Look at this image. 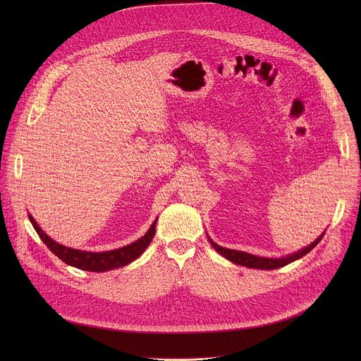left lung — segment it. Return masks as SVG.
<instances>
[{
	"label": "left lung",
	"mask_w": 361,
	"mask_h": 361,
	"mask_svg": "<svg viewBox=\"0 0 361 361\" xmlns=\"http://www.w3.org/2000/svg\"><path fill=\"white\" fill-rule=\"evenodd\" d=\"M326 233V231H324ZM324 233L316 238V241H313L310 245L304 247L302 250H298L293 254H288L286 257H281V259H266V257H259V255H252V254H248V252H244V251H237V250H230V248H224L219 244H216L210 237H209V241L210 244L216 248L217 252H220L223 257H226L227 260H230L231 263L234 264H238V266H244V267H248V269H259V270H274V269H280V267H284L298 259H301L302 255H305L307 252H310L319 243L320 240L323 238Z\"/></svg>",
	"instance_id": "1"
}]
</instances>
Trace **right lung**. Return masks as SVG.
I'll use <instances>...</instances> for the list:
<instances>
[{"mask_svg": "<svg viewBox=\"0 0 361 361\" xmlns=\"http://www.w3.org/2000/svg\"><path fill=\"white\" fill-rule=\"evenodd\" d=\"M28 217H30V221H31L34 230L39 235V238L49 248V251H53L60 260H63L66 264H68L71 267L85 270V271H95V273H104V271H109L113 269L124 267V266L130 264L131 262L137 260L138 257L145 251L148 244L151 243L154 234H156V224H157V219H156L151 224V227L148 228V231L141 238H138L137 241H134L128 245H124L117 250H110V251L91 252V251L70 248V247L56 243L53 238L48 237L39 228L37 221L30 214H28Z\"/></svg>", "mask_w": 361, "mask_h": 361, "instance_id": "obj_1", "label": "right lung"}]
</instances>
